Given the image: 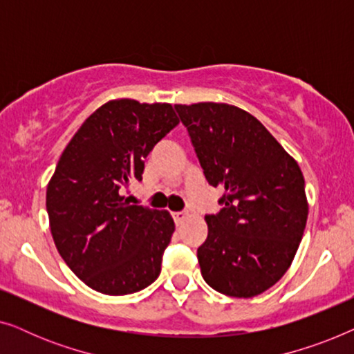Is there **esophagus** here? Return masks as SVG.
I'll use <instances>...</instances> for the list:
<instances>
[{"mask_svg": "<svg viewBox=\"0 0 354 354\" xmlns=\"http://www.w3.org/2000/svg\"><path fill=\"white\" fill-rule=\"evenodd\" d=\"M172 217H174V221H176V224L180 225L182 222L187 219V212H182V211L180 212H174Z\"/></svg>", "mask_w": 354, "mask_h": 354, "instance_id": "34e87169", "label": "esophagus"}]
</instances>
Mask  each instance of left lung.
Returning <instances> with one entry per match:
<instances>
[{"mask_svg":"<svg viewBox=\"0 0 354 354\" xmlns=\"http://www.w3.org/2000/svg\"><path fill=\"white\" fill-rule=\"evenodd\" d=\"M206 180L225 190L207 214L198 248L205 282L251 298L277 283L297 254L308 219L304 177L254 115L225 103L176 104Z\"/></svg>","mask_w":354,"mask_h":354,"instance_id":"left-lung-1","label":"left lung"}]
</instances>
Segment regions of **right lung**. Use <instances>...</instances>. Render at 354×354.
Returning a JSON list of instances; mask_svg holds the SVG:
<instances>
[{
  "label": "right lung",
  "instance_id": "1",
  "mask_svg": "<svg viewBox=\"0 0 354 354\" xmlns=\"http://www.w3.org/2000/svg\"><path fill=\"white\" fill-rule=\"evenodd\" d=\"M178 124L167 103L113 100L82 124L46 188L53 240L72 272L104 295L147 288L176 230L167 211L130 205L145 158Z\"/></svg>",
  "mask_w": 354,
  "mask_h": 354
}]
</instances>
